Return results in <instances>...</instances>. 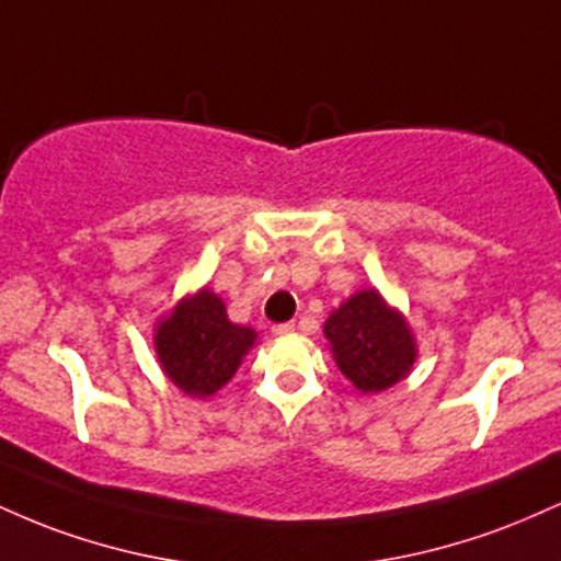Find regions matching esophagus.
<instances>
[{
  "label": "esophagus",
  "instance_id": "esophagus-1",
  "mask_svg": "<svg viewBox=\"0 0 561 561\" xmlns=\"http://www.w3.org/2000/svg\"><path fill=\"white\" fill-rule=\"evenodd\" d=\"M272 332L276 334V337H287V334L295 332V324H293V321H285V324H274Z\"/></svg>",
  "mask_w": 561,
  "mask_h": 561
}]
</instances>
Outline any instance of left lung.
Wrapping results in <instances>:
<instances>
[{
	"label": "left lung",
	"mask_w": 561,
	"mask_h": 561,
	"mask_svg": "<svg viewBox=\"0 0 561 561\" xmlns=\"http://www.w3.org/2000/svg\"><path fill=\"white\" fill-rule=\"evenodd\" d=\"M334 364L362 392L388 390L409 375L416 343L403 313L390 308L377 289H362L324 321Z\"/></svg>",
	"instance_id": "8db88e82"
}]
</instances>
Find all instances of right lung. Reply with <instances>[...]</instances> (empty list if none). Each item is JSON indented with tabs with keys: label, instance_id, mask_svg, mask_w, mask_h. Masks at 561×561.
I'll return each mask as SVG.
<instances>
[{
	"label": "right lung",
	"instance_id": "right-lung-1",
	"mask_svg": "<svg viewBox=\"0 0 561 561\" xmlns=\"http://www.w3.org/2000/svg\"><path fill=\"white\" fill-rule=\"evenodd\" d=\"M255 337V330L229 321L224 300L203 287L158 321L156 353L165 377L179 390L208 398L234 377Z\"/></svg>",
	"mask_w": 561,
	"mask_h": 561
}]
</instances>
